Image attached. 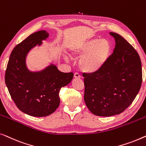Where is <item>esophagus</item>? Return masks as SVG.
I'll list each match as a JSON object with an SVG mask.
<instances>
[{"instance_id":"obj_1","label":"esophagus","mask_w":146,"mask_h":146,"mask_svg":"<svg viewBox=\"0 0 146 146\" xmlns=\"http://www.w3.org/2000/svg\"><path fill=\"white\" fill-rule=\"evenodd\" d=\"M74 77L75 79H79V78H81V75L78 73H75V74H74Z\"/></svg>"}]
</instances>
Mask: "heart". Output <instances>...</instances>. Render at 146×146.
<instances>
[{"label": "heart", "mask_w": 146, "mask_h": 146, "mask_svg": "<svg viewBox=\"0 0 146 146\" xmlns=\"http://www.w3.org/2000/svg\"><path fill=\"white\" fill-rule=\"evenodd\" d=\"M111 52V45L106 39L93 38L73 50V55L81 57L79 65L83 71L94 73L104 66Z\"/></svg>", "instance_id": "1"}]
</instances>
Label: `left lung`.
Instances as JSON below:
<instances>
[{
    "mask_svg": "<svg viewBox=\"0 0 146 146\" xmlns=\"http://www.w3.org/2000/svg\"><path fill=\"white\" fill-rule=\"evenodd\" d=\"M110 34L116 42L113 53L100 70L83 73L85 104L92 113L99 116L124 112L134 101L142 82L138 53L120 35Z\"/></svg>",
    "mask_w": 146,
    "mask_h": 146,
    "instance_id": "obj_1",
    "label": "left lung"
}]
</instances>
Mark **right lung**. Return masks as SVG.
<instances>
[{
  "instance_id": "right-lung-1",
  "label": "right lung",
  "mask_w": 146,
  "mask_h": 146,
  "mask_svg": "<svg viewBox=\"0 0 146 146\" xmlns=\"http://www.w3.org/2000/svg\"><path fill=\"white\" fill-rule=\"evenodd\" d=\"M49 34L41 30L30 35L13 49L5 73V83L12 99L19 110L30 116L42 117L55 111L60 102L61 88L68 85L73 73H63L51 64L38 72L28 69L26 58L28 52Z\"/></svg>"
}]
</instances>
